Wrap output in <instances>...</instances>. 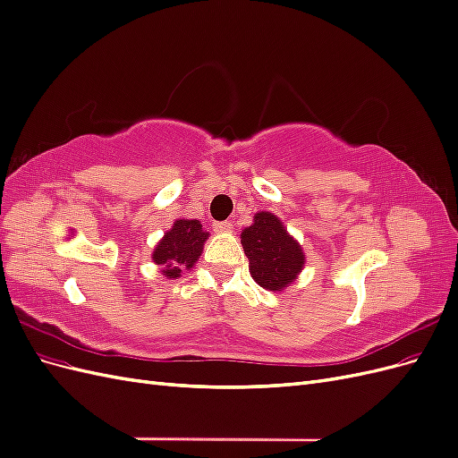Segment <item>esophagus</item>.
Masks as SVG:
<instances>
[{
	"label": "esophagus",
	"mask_w": 458,
	"mask_h": 458,
	"mask_svg": "<svg viewBox=\"0 0 458 458\" xmlns=\"http://www.w3.org/2000/svg\"><path fill=\"white\" fill-rule=\"evenodd\" d=\"M214 231H217V233H231L233 231V224H231V221H219V224L214 225Z\"/></svg>",
	"instance_id": "34e87169"
}]
</instances>
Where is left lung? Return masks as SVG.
<instances>
[{"label":"left lung","mask_w":458,"mask_h":458,"mask_svg":"<svg viewBox=\"0 0 458 458\" xmlns=\"http://www.w3.org/2000/svg\"><path fill=\"white\" fill-rule=\"evenodd\" d=\"M254 281L266 290H283L303 267V252L284 225L269 212L254 216V224L241 234Z\"/></svg>","instance_id":"1"}]
</instances>
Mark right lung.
<instances>
[{"label":"right lung","mask_w":458,"mask_h":458,"mask_svg":"<svg viewBox=\"0 0 458 458\" xmlns=\"http://www.w3.org/2000/svg\"><path fill=\"white\" fill-rule=\"evenodd\" d=\"M206 239L208 233L202 231L199 219H177L174 227L157 244L152 259L162 267L165 276L175 279V276L195 266V261L202 254Z\"/></svg>","instance_id":"add662e5"}]
</instances>
